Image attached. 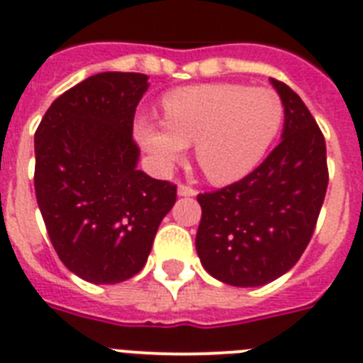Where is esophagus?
<instances>
[{
	"label": "esophagus",
	"mask_w": 363,
	"mask_h": 363,
	"mask_svg": "<svg viewBox=\"0 0 363 363\" xmlns=\"http://www.w3.org/2000/svg\"><path fill=\"white\" fill-rule=\"evenodd\" d=\"M196 191L193 187H187V185L179 184L178 185V196H195Z\"/></svg>",
	"instance_id": "obj_1"
}]
</instances>
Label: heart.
I'll use <instances>...</instances> for the list:
<instances>
[{
    "instance_id": "heart-1",
    "label": "heart",
    "mask_w": 363,
    "mask_h": 363,
    "mask_svg": "<svg viewBox=\"0 0 363 363\" xmlns=\"http://www.w3.org/2000/svg\"><path fill=\"white\" fill-rule=\"evenodd\" d=\"M164 121H136L135 136L157 172L184 161L189 144L213 184H232L253 172L275 136L285 106L274 89L243 84H202L164 95Z\"/></svg>"
}]
</instances>
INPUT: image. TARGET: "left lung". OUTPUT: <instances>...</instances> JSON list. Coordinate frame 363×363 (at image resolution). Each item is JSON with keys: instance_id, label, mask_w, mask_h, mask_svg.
Listing matches in <instances>:
<instances>
[{"instance_id": "8db88e82", "label": "left lung", "mask_w": 363, "mask_h": 363, "mask_svg": "<svg viewBox=\"0 0 363 363\" xmlns=\"http://www.w3.org/2000/svg\"><path fill=\"white\" fill-rule=\"evenodd\" d=\"M269 82L285 106L277 147L243 179L196 196L200 262L211 277L243 289L272 283L300 260L328 187L317 121L286 84Z\"/></svg>"}]
</instances>
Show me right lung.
I'll return each mask as SVG.
<instances>
[{
    "label": "right lung",
    "instance_id": "1",
    "mask_svg": "<svg viewBox=\"0 0 363 363\" xmlns=\"http://www.w3.org/2000/svg\"><path fill=\"white\" fill-rule=\"evenodd\" d=\"M140 72H99L60 95L35 133V195L57 257L80 279L116 285L144 268L176 185L138 170Z\"/></svg>",
    "mask_w": 363,
    "mask_h": 363
}]
</instances>
